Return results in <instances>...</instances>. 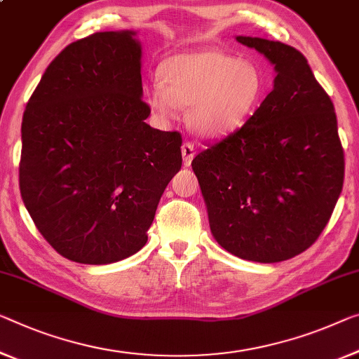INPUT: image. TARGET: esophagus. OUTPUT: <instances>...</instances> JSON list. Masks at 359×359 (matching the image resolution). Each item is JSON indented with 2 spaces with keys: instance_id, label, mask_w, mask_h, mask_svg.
Returning <instances> with one entry per match:
<instances>
[{
  "instance_id": "obj_1",
  "label": "esophagus",
  "mask_w": 359,
  "mask_h": 359,
  "mask_svg": "<svg viewBox=\"0 0 359 359\" xmlns=\"http://www.w3.org/2000/svg\"><path fill=\"white\" fill-rule=\"evenodd\" d=\"M182 158H184V165H185V168H187V165L191 164V159L195 158V147H194V143L185 142L184 145H182Z\"/></svg>"
}]
</instances>
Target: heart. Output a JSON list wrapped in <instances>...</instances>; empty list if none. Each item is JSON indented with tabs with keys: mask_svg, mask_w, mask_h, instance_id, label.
Returning <instances> with one entry per match:
<instances>
[{
	"mask_svg": "<svg viewBox=\"0 0 359 359\" xmlns=\"http://www.w3.org/2000/svg\"><path fill=\"white\" fill-rule=\"evenodd\" d=\"M163 85H148L154 114L170 119L175 108L190 106V127L203 137L227 135L245 124L266 93V80L255 62L216 50L185 51L168 57Z\"/></svg>",
	"mask_w": 359,
	"mask_h": 359,
	"instance_id": "1",
	"label": "heart"
}]
</instances>
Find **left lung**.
I'll list each match as a JSON object with an SVG mask.
<instances>
[{
  "label": "left lung",
  "instance_id": "1",
  "mask_svg": "<svg viewBox=\"0 0 359 359\" xmlns=\"http://www.w3.org/2000/svg\"><path fill=\"white\" fill-rule=\"evenodd\" d=\"M237 41L274 66V88L191 168L216 242L242 259L279 263L308 250L327 226L344 187V148L332 101L306 57L280 41Z\"/></svg>",
  "mask_w": 359,
  "mask_h": 359
}]
</instances>
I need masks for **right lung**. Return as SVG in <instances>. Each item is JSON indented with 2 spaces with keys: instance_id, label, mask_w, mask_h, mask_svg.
<instances>
[{
  "instance_id": "right-lung-1",
  "label": "right lung",
  "mask_w": 359,
  "mask_h": 359,
  "mask_svg": "<svg viewBox=\"0 0 359 359\" xmlns=\"http://www.w3.org/2000/svg\"><path fill=\"white\" fill-rule=\"evenodd\" d=\"M137 32L64 48L22 117L19 187L43 238L64 258L109 264L145 247L182 168V137L149 127Z\"/></svg>"
}]
</instances>
